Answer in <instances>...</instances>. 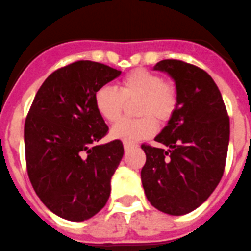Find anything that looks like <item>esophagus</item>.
<instances>
[{"label": "esophagus", "mask_w": 251, "mask_h": 251, "mask_svg": "<svg viewBox=\"0 0 251 251\" xmlns=\"http://www.w3.org/2000/svg\"><path fill=\"white\" fill-rule=\"evenodd\" d=\"M132 145H129V143H124V150H126V151H129L130 149H132Z\"/></svg>", "instance_id": "esophagus-1"}]
</instances>
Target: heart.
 <instances>
[{
    "mask_svg": "<svg viewBox=\"0 0 251 251\" xmlns=\"http://www.w3.org/2000/svg\"><path fill=\"white\" fill-rule=\"evenodd\" d=\"M138 100L136 114L138 119H124L111 128L110 136L124 143L146 140L157 129L158 122H168L176 108L177 96L174 86L164 82L160 75L151 71L137 68L119 81L118 90L101 86L94 95L95 108L100 117L106 122H117L121 118L126 102Z\"/></svg>",
    "mask_w": 251,
    "mask_h": 251,
    "instance_id": "b5f03b06",
    "label": "heart"
}]
</instances>
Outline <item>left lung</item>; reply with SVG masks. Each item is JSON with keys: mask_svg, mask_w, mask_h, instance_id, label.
Returning a JSON list of instances; mask_svg holds the SVG:
<instances>
[{"mask_svg": "<svg viewBox=\"0 0 251 251\" xmlns=\"http://www.w3.org/2000/svg\"><path fill=\"white\" fill-rule=\"evenodd\" d=\"M153 70L174 80L177 102L155 141L168 150L142 145L146 164L141 180L149 202L171 216L187 215L211 196L224 175L230 119L215 81L205 71L176 59Z\"/></svg>", "mask_w": 251, "mask_h": 251, "instance_id": "obj_1", "label": "left lung"}]
</instances>
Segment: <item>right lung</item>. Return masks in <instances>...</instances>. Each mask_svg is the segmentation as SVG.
Wrapping results in <instances>:
<instances>
[{"instance_id":"1","label":"right lung","mask_w":251,"mask_h":251,"mask_svg":"<svg viewBox=\"0 0 251 251\" xmlns=\"http://www.w3.org/2000/svg\"><path fill=\"white\" fill-rule=\"evenodd\" d=\"M121 74L93 61L59 68L38 90L25 121L30 183L47 208L68 221L91 218L110 196L124 149L118 140L96 145L109 128L94 95Z\"/></svg>"}]
</instances>
